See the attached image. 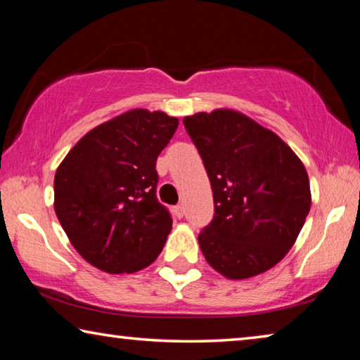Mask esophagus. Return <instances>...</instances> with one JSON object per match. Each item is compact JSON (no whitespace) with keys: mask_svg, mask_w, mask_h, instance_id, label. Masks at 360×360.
I'll use <instances>...</instances> for the list:
<instances>
[{"mask_svg":"<svg viewBox=\"0 0 360 360\" xmlns=\"http://www.w3.org/2000/svg\"><path fill=\"white\" fill-rule=\"evenodd\" d=\"M173 212H174V216H176V217L181 219L182 216H184V206H182V205L174 206V208H173Z\"/></svg>","mask_w":360,"mask_h":360,"instance_id":"34e87169","label":"esophagus"}]
</instances>
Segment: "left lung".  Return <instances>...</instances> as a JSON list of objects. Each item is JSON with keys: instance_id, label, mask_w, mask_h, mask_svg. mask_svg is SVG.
Masks as SVG:
<instances>
[{"instance_id": "1", "label": "left lung", "mask_w": 360, "mask_h": 360, "mask_svg": "<svg viewBox=\"0 0 360 360\" xmlns=\"http://www.w3.org/2000/svg\"><path fill=\"white\" fill-rule=\"evenodd\" d=\"M182 122L214 197V219L198 236L206 262L229 279L265 273L294 246L311 208L303 162L275 131L235 109Z\"/></svg>"}]
</instances>
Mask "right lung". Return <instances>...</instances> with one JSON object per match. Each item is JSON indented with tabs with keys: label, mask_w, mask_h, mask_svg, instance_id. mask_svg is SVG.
<instances>
[{
	"label": "right lung",
	"mask_w": 360,
	"mask_h": 360,
	"mask_svg": "<svg viewBox=\"0 0 360 360\" xmlns=\"http://www.w3.org/2000/svg\"><path fill=\"white\" fill-rule=\"evenodd\" d=\"M178 117L136 108L79 139L53 179V210L72 248L90 265L120 275L149 266L173 221L158 203L157 157Z\"/></svg>",
	"instance_id": "right-lung-1"
}]
</instances>
